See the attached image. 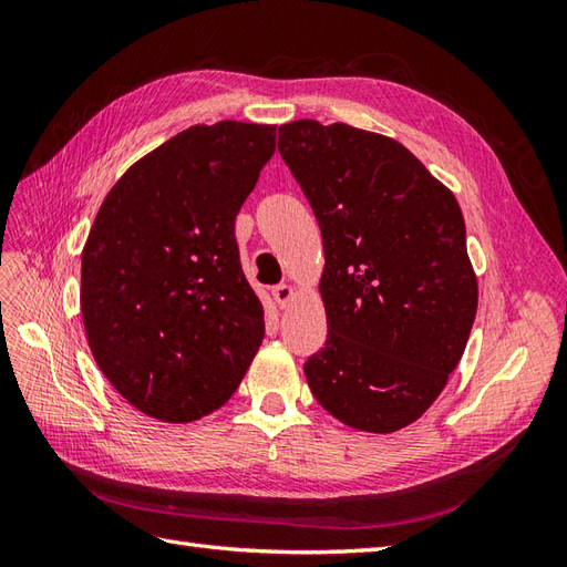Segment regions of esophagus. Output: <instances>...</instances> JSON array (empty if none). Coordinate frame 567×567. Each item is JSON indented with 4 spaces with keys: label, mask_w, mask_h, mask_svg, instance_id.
Returning a JSON list of instances; mask_svg holds the SVG:
<instances>
[{
    "label": "esophagus",
    "mask_w": 567,
    "mask_h": 567,
    "mask_svg": "<svg viewBox=\"0 0 567 567\" xmlns=\"http://www.w3.org/2000/svg\"><path fill=\"white\" fill-rule=\"evenodd\" d=\"M271 298H274V302H277L279 307H286L290 302V298H293V286H288V284L274 286L271 288Z\"/></svg>",
    "instance_id": "esophagus-1"
}]
</instances>
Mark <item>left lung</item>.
I'll return each mask as SVG.
<instances>
[{"label":"left lung","instance_id":"left-lung-1","mask_svg":"<svg viewBox=\"0 0 567 567\" xmlns=\"http://www.w3.org/2000/svg\"><path fill=\"white\" fill-rule=\"evenodd\" d=\"M279 153L323 241V348L307 385L357 431L394 433L425 414L466 350L477 279L454 194L390 136L296 120Z\"/></svg>","mask_w":567,"mask_h":567}]
</instances>
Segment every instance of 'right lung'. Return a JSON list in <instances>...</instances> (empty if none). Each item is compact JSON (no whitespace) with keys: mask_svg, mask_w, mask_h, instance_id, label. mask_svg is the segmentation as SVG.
<instances>
[{"mask_svg":"<svg viewBox=\"0 0 567 567\" xmlns=\"http://www.w3.org/2000/svg\"><path fill=\"white\" fill-rule=\"evenodd\" d=\"M277 125L221 120L115 182L82 250L80 310L99 369L142 414L188 423L225 404L265 338L234 221Z\"/></svg>","mask_w":567,"mask_h":567,"instance_id":"obj_1","label":"right lung"}]
</instances>
